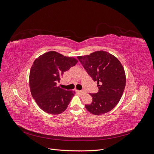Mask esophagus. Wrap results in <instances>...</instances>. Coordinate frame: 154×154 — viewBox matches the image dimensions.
Returning <instances> with one entry per match:
<instances>
[{"label": "esophagus", "instance_id": "esophagus-1", "mask_svg": "<svg viewBox=\"0 0 154 154\" xmlns=\"http://www.w3.org/2000/svg\"><path fill=\"white\" fill-rule=\"evenodd\" d=\"M76 91L77 93H79V94H84V93H85V92L83 91H78V90H76Z\"/></svg>", "mask_w": 154, "mask_h": 154}]
</instances>
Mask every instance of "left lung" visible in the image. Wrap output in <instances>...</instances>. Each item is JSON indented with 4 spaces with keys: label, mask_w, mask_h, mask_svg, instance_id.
I'll list each match as a JSON object with an SVG mask.
<instances>
[{
    "label": "left lung",
    "mask_w": 154,
    "mask_h": 154,
    "mask_svg": "<svg viewBox=\"0 0 154 154\" xmlns=\"http://www.w3.org/2000/svg\"><path fill=\"white\" fill-rule=\"evenodd\" d=\"M78 59L93 80L97 82L98 92L90 94L92 102L85 105L92 114L101 115L112 110L122 97L126 85L124 67L113 54L105 51H94Z\"/></svg>",
    "instance_id": "1"
}]
</instances>
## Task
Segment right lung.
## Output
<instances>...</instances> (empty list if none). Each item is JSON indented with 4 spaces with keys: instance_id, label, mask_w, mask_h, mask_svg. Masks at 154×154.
I'll list each match as a JSON object with an SVG mask.
<instances>
[{
    "instance_id": "obj_1",
    "label": "right lung",
    "mask_w": 154,
    "mask_h": 154,
    "mask_svg": "<svg viewBox=\"0 0 154 154\" xmlns=\"http://www.w3.org/2000/svg\"><path fill=\"white\" fill-rule=\"evenodd\" d=\"M78 60L51 51L36 58L29 72V88L36 104L45 112L60 114L66 110L76 92L57 86L63 72Z\"/></svg>"
}]
</instances>
